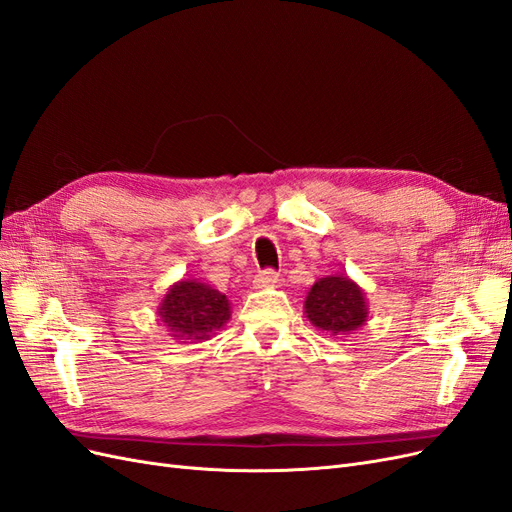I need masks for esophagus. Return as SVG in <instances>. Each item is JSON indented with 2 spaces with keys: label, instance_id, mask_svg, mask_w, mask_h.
Wrapping results in <instances>:
<instances>
[{
  "label": "esophagus",
  "instance_id": "34e87169",
  "mask_svg": "<svg viewBox=\"0 0 512 512\" xmlns=\"http://www.w3.org/2000/svg\"><path fill=\"white\" fill-rule=\"evenodd\" d=\"M277 282H280V277H277L275 271H262L254 277L256 288H273Z\"/></svg>",
  "mask_w": 512,
  "mask_h": 512
}]
</instances>
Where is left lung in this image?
I'll use <instances>...</instances> for the list:
<instances>
[{
    "label": "left lung",
    "instance_id": "obj_1",
    "mask_svg": "<svg viewBox=\"0 0 512 512\" xmlns=\"http://www.w3.org/2000/svg\"><path fill=\"white\" fill-rule=\"evenodd\" d=\"M303 312L307 320L322 333L352 335L367 322L369 307L365 290L348 275H327L309 288Z\"/></svg>",
    "mask_w": 512,
    "mask_h": 512
}]
</instances>
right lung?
<instances>
[{"label":"right lung","mask_w":512,"mask_h":512,"mask_svg":"<svg viewBox=\"0 0 512 512\" xmlns=\"http://www.w3.org/2000/svg\"><path fill=\"white\" fill-rule=\"evenodd\" d=\"M158 316L175 342L196 344L211 339L230 320V301L209 284L181 280L166 290Z\"/></svg>","instance_id":"1"}]
</instances>
